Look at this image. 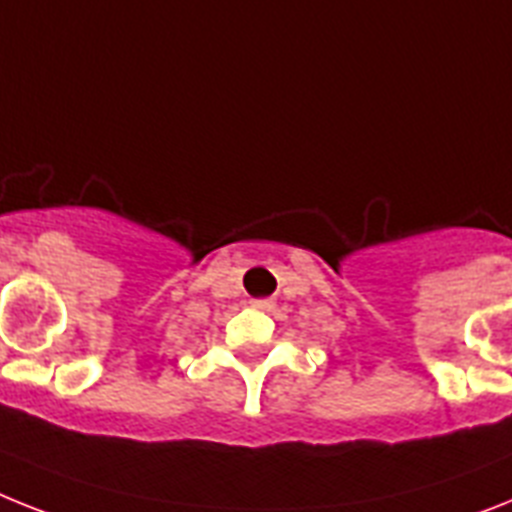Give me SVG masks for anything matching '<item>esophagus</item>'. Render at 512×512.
Listing matches in <instances>:
<instances>
[{
	"label": "esophagus",
	"mask_w": 512,
	"mask_h": 512,
	"mask_svg": "<svg viewBox=\"0 0 512 512\" xmlns=\"http://www.w3.org/2000/svg\"><path fill=\"white\" fill-rule=\"evenodd\" d=\"M253 308H259V311H269L274 306L272 298H259V301H251Z\"/></svg>",
	"instance_id": "34e87169"
}]
</instances>
